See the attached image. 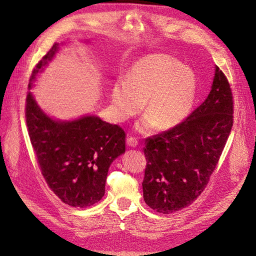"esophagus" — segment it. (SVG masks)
<instances>
[{
  "label": "esophagus",
  "instance_id": "obj_1",
  "mask_svg": "<svg viewBox=\"0 0 256 256\" xmlns=\"http://www.w3.org/2000/svg\"><path fill=\"white\" fill-rule=\"evenodd\" d=\"M138 144V138H136L134 136H128L127 138V145L130 147H136Z\"/></svg>",
  "mask_w": 256,
  "mask_h": 256
}]
</instances>
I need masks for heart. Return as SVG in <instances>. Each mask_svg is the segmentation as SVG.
<instances>
[{
	"instance_id": "heart-1",
	"label": "heart",
	"mask_w": 256,
	"mask_h": 256,
	"mask_svg": "<svg viewBox=\"0 0 256 256\" xmlns=\"http://www.w3.org/2000/svg\"><path fill=\"white\" fill-rule=\"evenodd\" d=\"M198 90L196 72L168 54H150L129 68L126 80L113 85L111 102L118 122H125L141 111L145 118L138 130L150 131L154 125L170 129L180 125L191 113Z\"/></svg>"
}]
</instances>
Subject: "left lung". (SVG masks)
<instances>
[{"label":"left lung","mask_w":256,"mask_h":256,"mask_svg":"<svg viewBox=\"0 0 256 256\" xmlns=\"http://www.w3.org/2000/svg\"><path fill=\"white\" fill-rule=\"evenodd\" d=\"M233 104L230 85L216 66L204 102L180 125L146 138L143 198L154 210L178 212L204 191L233 127Z\"/></svg>","instance_id":"8db88e82"}]
</instances>
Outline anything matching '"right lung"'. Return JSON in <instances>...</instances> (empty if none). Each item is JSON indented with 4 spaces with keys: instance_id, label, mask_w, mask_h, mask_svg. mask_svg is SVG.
<instances>
[{
    "instance_id": "obj_1",
    "label": "right lung",
    "mask_w": 256,
    "mask_h": 256,
    "mask_svg": "<svg viewBox=\"0 0 256 256\" xmlns=\"http://www.w3.org/2000/svg\"><path fill=\"white\" fill-rule=\"evenodd\" d=\"M58 50V44H54L38 62L30 90ZM26 104L30 140L49 188L72 207H90L99 202L104 196L111 164L126 150L125 131L94 115L74 120H53L40 109L30 92Z\"/></svg>"
}]
</instances>
